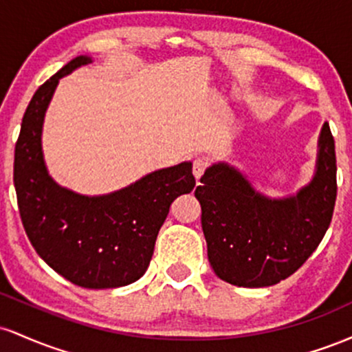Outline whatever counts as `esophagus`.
I'll return each mask as SVG.
<instances>
[{"mask_svg":"<svg viewBox=\"0 0 352 352\" xmlns=\"http://www.w3.org/2000/svg\"><path fill=\"white\" fill-rule=\"evenodd\" d=\"M207 165H208V162H207V159H205V157H199V159L193 160V175H195L197 180H199L200 177L204 175Z\"/></svg>","mask_w":352,"mask_h":352,"instance_id":"esophagus-1","label":"esophagus"}]
</instances>
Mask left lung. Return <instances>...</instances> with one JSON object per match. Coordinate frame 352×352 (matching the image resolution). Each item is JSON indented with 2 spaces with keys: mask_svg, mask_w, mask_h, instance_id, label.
I'll return each instance as SVG.
<instances>
[{
  "mask_svg": "<svg viewBox=\"0 0 352 352\" xmlns=\"http://www.w3.org/2000/svg\"><path fill=\"white\" fill-rule=\"evenodd\" d=\"M195 197L208 261L220 280L263 288L286 280L321 243L336 204V152L329 124L318 139L316 170L294 195L272 199L236 167L212 164Z\"/></svg>",
  "mask_w": 352,
  "mask_h": 352,
  "instance_id": "8db88e82",
  "label": "left lung"
}]
</instances>
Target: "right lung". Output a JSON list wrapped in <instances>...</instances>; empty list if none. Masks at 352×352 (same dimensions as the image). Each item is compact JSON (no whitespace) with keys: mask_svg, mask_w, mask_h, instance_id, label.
I'll return each mask as SVG.
<instances>
[{"mask_svg":"<svg viewBox=\"0 0 352 352\" xmlns=\"http://www.w3.org/2000/svg\"><path fill=\"white\" fill-rule=\"evenodd\" d=\"M92 63L78 56L34 92L14 148L19 215L36 253L74 285L119 288L139 280L152 260L172 201L195 187L192 162L160 168L106 195L60 187L43 155V124L59 79Z\"/></svg>","mask_w":352,"mask_h":352,"instance_id":"add662e5","label":"right lung"}]
</instances>
